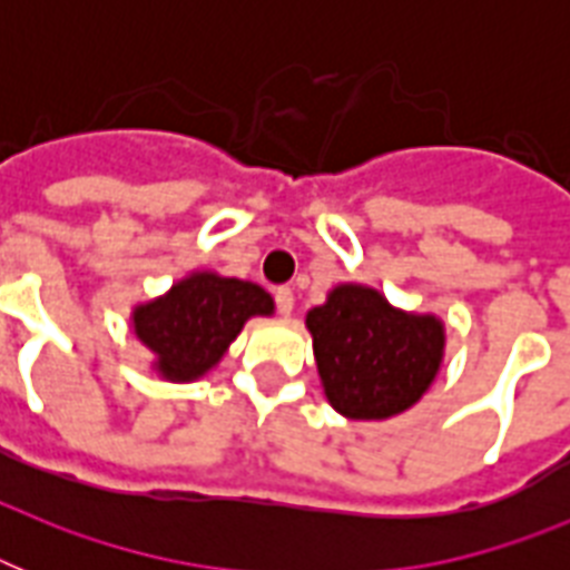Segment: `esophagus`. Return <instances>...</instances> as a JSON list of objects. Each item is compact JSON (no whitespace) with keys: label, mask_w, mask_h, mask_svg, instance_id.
I'll list each match as a JSON object with an SVG mask.
<instances>
[{"label":"esophagus","mask_w":570,"mask_h":570,"mask_svg":"<svg viewBox=\"0 0 570 570\" xmlns=\"http://www.w3.org/2000/svg\"><path fill=\"white\" fill-rule=\"evenodd\" d=\"M275 304H277V313H281V316H289L295 307L293 289H289V286H281V289L275 293Z\"/></svg>","instance_id":"obj_1"}]
</instances>
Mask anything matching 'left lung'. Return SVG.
I'll return each instance as SVG.
<instances>
[{
    "label": "left lung",
    "instance_id": "obj_1",
    "mask_svg": "<svg viewBox=\"0 0 570 570\" xmlns=\"http://www.w3.org/2000/svg\"><path fill=\"white\" fill-rule=\"evenodd\" d=\"M331 407L348 420H387L432 387L446 328L434 313H411L364 284H340L304 320Z\"/></svg>",
    "mask_w": 570,
    "mask_h": 570
}]
</instances>
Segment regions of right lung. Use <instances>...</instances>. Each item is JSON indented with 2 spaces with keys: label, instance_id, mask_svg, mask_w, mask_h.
Instances as JSON below:
<instances>
[{
  "label": "right lung",
  "instance_id": "add662e5",
  "mask_svg": "<svg viewBox=\"0 0 570 570\" xmlns=\"http://www.w3.org/2000/svg\"><path fill=\"white\" fill-rule=\"evenodd\" d=\"M275 302L263 286L191 272L159 298L132 307V331L150 348L154 370L165 381H197L206 375L250 316H272Z\"/></svg>",
  "mask_w": 570,
  "mask_h": 570
}]
</instances>
